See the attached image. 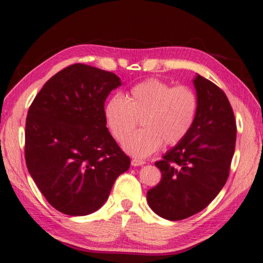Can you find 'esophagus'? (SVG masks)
I'll return each mask as SVG.
<instances>
[{"label": "esophagus", "instance_id": "esophagus-1", "mask_svg": "<svg viewBox=\"0 0 263 263\" xmlns=\"http://www.w3.org/2000/svg\"><path fill=\"white\" fill-rule=\"evenodd\" d=\"M132 166H140L143 165V164H146V161H143V159H139V158H133L131 161Z\"/></svg>", "mask_w": 263, "mask_h": 263}]
</instances>
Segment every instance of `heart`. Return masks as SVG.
<instances>
[{
  "label": "heart",
  "mask_w": 263,
  "mask_h": 263,
  "mask_svg": "<svg viewBox=\"0 0 263 263\" xmlns=\"http://www.w3.org/2000/svg\"><path fill=\"white\" fill-rule=\"evenodd\" d=\"M198 107V97L192 87L148 79L133 85L125 99L111 97L105 105V120L118 142H124L140 122L143 130L128 139L124 151L146 157L163 143L176 146L181 142L194 126Z\"/></svg>",
  "instance_id": "1"
}]
</instances>
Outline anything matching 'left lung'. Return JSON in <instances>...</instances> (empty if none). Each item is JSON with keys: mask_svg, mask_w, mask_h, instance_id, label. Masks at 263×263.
<instances>
[{"mask_svg": "<svg viewBox=\"0 0 263 263\" xmlns=\"http://www.w3.org/2000/svg\"><path fill=\"white\" fill-rule=\"evenodd\" d=\"M194 84L199 101L196 121L189 135L155 163L163 178L147 193L151 209L171 221L192 217L217 197L235 153L237 127L227 96L198 74Z\"/></svg>", "mask_w": 263, "mask_h": 263, "instance_id": "obj_1", "label": "left lung"}]
</instances>
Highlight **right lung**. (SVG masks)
<instances>
[{"label": "right lung", "mask_w": 263, "mask_h": 263, "mask_svg": "<svg viewBox=\"0 0 263 263\" xmlns=\"http://www.w3.org/2000/svg\"><path fill=\"white\" fill-rule=\"evenodd\" d=\"M120 85L114 73L74 64L51 77L29 107L26 165L61 213L86 215L100 209L117 177L130 167L105 120L106 98Z\"/></svg>", "instance_id": "obj_1"}]
</instances>
